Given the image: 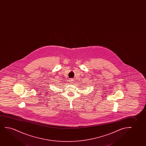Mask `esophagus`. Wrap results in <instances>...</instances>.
Returning a JSON list of instances; mask_svg holds the SVG:
<instances>
[{"instance_id":"obj_1","label":"esophagus","mask_w":146,"mask_h":146,"mask_svg":"<svg viewBox=\"0 0 146 146\" xmlns=\"http://www.w3.org/2000/svg\"><path fill=\"white\" fill-rule=\"evenodd\" d=\"M73 81H74V80H73V79H70V80H69V81H70L71 83H72V82H73Z\"/></svg>"}]
</instances>
